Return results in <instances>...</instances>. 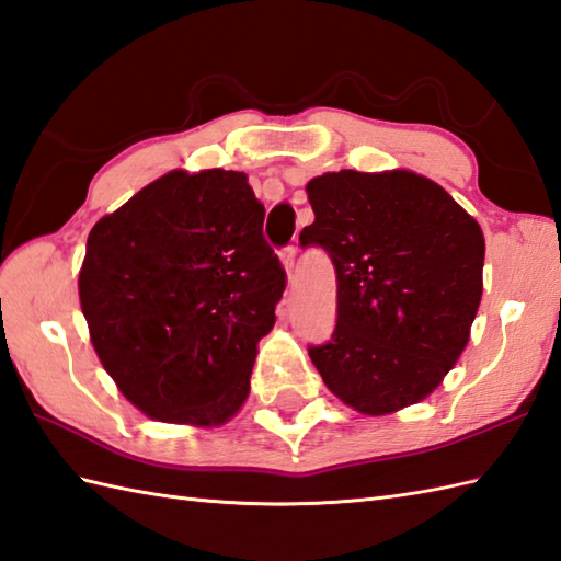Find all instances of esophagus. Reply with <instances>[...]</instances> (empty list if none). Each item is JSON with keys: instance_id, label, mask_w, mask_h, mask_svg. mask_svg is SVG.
Listing matches in <instances>:
<instances>
[{"instance_id": "obj_1", "label": "esophagus", "mask_w": 561, "mask_h": 561, "mask_svg": "<svg viewBox=\"0 0 561 561\" xmlns=\"http://www.w3.org/2000/svg\"><path fill=\"white\" fill-rule=\"evenodd\" d=\"M280 259H283V266L288 271V278L293 280V273H295V259H297V247L288 244L280 249Z\"/></svg>"}]
</instances>
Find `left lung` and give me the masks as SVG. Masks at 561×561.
I'll return each instance as SVG.
<instances>
[{"label": "left lung", "instance_id": "obj_1", "mask_svg": "<svg viewBox=\"0 0 561 561\" xmlns=\"http://www.w3.org/2000/svg\"><path fill=\"white\" fill-rule=\"evenodd\" d=\"M302 247L329 254L339 283L331 341L309 345L323 383L365 415L430 396L470 339L482 297V230L415 172H327L307 184Z\"/></svg>", "mask_w": 561, "mask_h": 561}]
</instances>
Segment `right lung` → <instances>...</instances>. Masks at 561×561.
<instances>
[{
	"label": "right lung",
	"mask_w": 561,
	"mask_h": 561,
	"mask_svg": "<svg viewBox=\"0 0 561 561\" xmlns=\"http://www.w3.org/2000/svg\"><path fill=\"white\" fill-rule=\"evenodd\" d=\"M244 172L172 170L85 242L79 297L119 391L160 422L220 425L249 393L285 268Z\"/></svg>",
	"instance_id": "obj_1"
}]
</instances>
